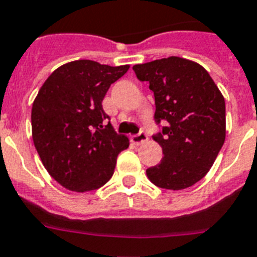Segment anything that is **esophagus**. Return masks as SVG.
<instances>
[{
	"mask_svg": "<svg viewBox=\"0 0 257 257\" xmlns=\"http://www.w3.org/2000/svg\"><path fill=\"white\" fill-rule=\"evenodd\" d=\"M147 139H148L147 134L144 133V131H141V133L137 134V135H133V137H131V142L135 144H138V146H139V144L146 143V142H147Z\"/></svg>",
	"mask_w": 257,
	"mask_h": 257,
	"instance_id": "esophagus-1",
	"label": "esophagus"
}]
</instances>
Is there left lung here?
Segmentation results:
<instances>
[{
    "label": "left lung",
    "mask_w": 257,
    "mask_h": 257,
    "mask_svg": "<svg viewBox=\"0 0 257 257\" xmlns=\"http://www.w3.org/2000/svg\"><path fill=\"white\" fill-rule=\"evenodd\" d=\"M133 69L154 92L155 122H167L152 137L164 158L146 171L147 177L163 189H186L210 171L224 143L223 95L206 69L188 59L171 56Z\"/></svg>",
    "instance_id": "obj_1"
}]
</instances>
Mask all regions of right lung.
<instances>
[{"mask_svg": "<svg viewBox=\"0 0 257 257\" xmlns=\"http://www.w3.org/2000/svg\"><path fill=\"white\" fill-rule=\"evenodd\" d=\"M128 68L71 61L55 69L38 92L31 110L34 146L51 177L68 190L84 193L105 185L116 156L130 144L102 109L110 85Z\"/></svg>", "mask_w": 257, "mask_h": 257, "instance_id": "add662e5", "label": "right lung"}]
</instances>
